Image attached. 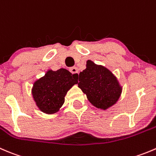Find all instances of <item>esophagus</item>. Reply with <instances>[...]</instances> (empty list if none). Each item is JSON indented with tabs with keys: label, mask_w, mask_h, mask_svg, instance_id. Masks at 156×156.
I'll return each mask as SVG.
<instances>
[{
	"label": "esophagus",
	"mask_w": 156,
	"mask_h": 156,
	"mask_svg": "<svg viewBox=\"0 0 156 156\" xmlns=\"http://www.w3.org/2000/svg\"><path fill=\"white\" fill-rule=\"evenodd\" d=\"M70 71L71 72V73H73V74H75V75H76V76H77V75L79 74L78 69L76 68V67H71V68L70 69Z\"/></svg>",
	"instance_id": "esophagus-1"
}]
</instances>
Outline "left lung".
<instances>
[{"instance_id":"obj_1","label":"left lung","mask_w":156,"mask_h":156,"mask_svg":"<svg viewBox=\"0 0 156 156\" xmlns=\"http://www.w3.org/2000/svg\"><path fill=\"white\" fill-rule=\"evenodd\" d=\"M78 86L91 104L101 110L116 104L122 92V86L116 76L104 66L90 60L86 61V68L79 74Z\"/></svg>"}]
</instances>
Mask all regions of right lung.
<instances>
[{
	"mask_svg": "<svg viewBox=\"0 0 156 156\" xmlns=\"http://www.w3.org/2000/svg\"><path fill=\"white\" fill-rule=\"evenodd\" d=\"M77 83V76L66 69L48 70L33 83L32 95L35 105L48 115L57 113L64 105L67 92Z\"/></svg>",
	"mask_w": 156,
	"mask_h": 156,
	"instance_id": "1",
	"label": "right lung"
}]
</instances>
